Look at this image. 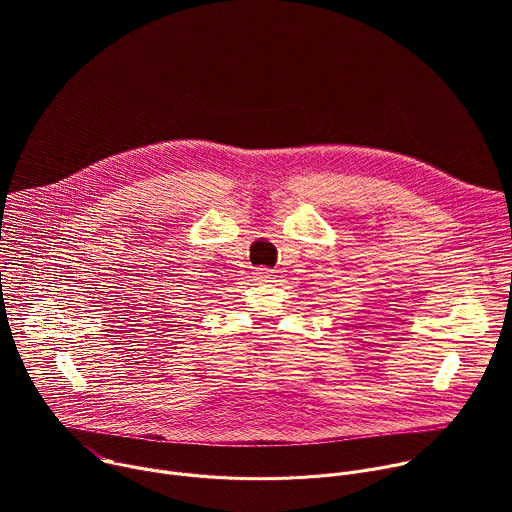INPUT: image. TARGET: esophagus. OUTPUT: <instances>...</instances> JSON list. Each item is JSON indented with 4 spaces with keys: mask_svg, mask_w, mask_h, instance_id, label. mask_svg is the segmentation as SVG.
Listing matches in <instances>:
<instances>
[{
    "mask_svg": "<svg viewBox=\"0 0 512 512\" xmlns=\"http://www.w3.org/2000/svg\"><path fill=\"white\" fill-rule=\"evenodd\" d=\"M253 275H255V279H257V281H261V283H267V281H271V279H273V275H271V271H269L267 267H257Z\"/></svg>",
    "mask_w": 512,
    "mask_h": 512,
    "instance_id": "1",
    "label": "esophagus"
}]
</instances>
